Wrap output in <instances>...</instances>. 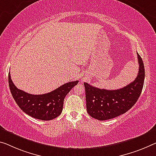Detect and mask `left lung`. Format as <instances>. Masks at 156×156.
Returning a JSON list of instances; mask_svg holds the SVG:
<instances>
[{"instance_id": "8db88e82", "label": "left lung", "mask_w": 156, "mask_h": 156, "mask_svg": "<svg viewBox=\"0 0 156 156\" xmlns=\"http://www.w3.org/2000/svg\"><path fill=\"white\" fill-rule=\"evenodd\" d=\"M139 71L133 82L116 90L100 89L84 83L86 110L90 116L100 121L115 118L126 113L137 101L142 93L145 71L137 53Z\"/></svg>"}]
</instances>
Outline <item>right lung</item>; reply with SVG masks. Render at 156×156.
<instances>
[{"label":"right lung","instance_id":"add662e5","mask_svg":"<svg viewBox=\"0 0 156 156\" xmlns=\"http://www.w3.org/2000/svg\"><path fill=\"white\" fill-rule=\"evenodd\" d=\"M9 89L16 104L33 118L49 121L58 117L63 111L64 98L79 81L65 83L53 91L42 95H33L16 87L8 75Z\"/></svg>","mask_w":156,"mask_h":156}]
</instances>
